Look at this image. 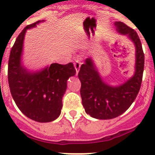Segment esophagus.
<instances>
[{
	"label": "esophagus",
	"mask_w": 155,
	"mask_h": 155,
	"mask_svg": "<svg viewBox=\"0 0 155 155\" xmlns=\"http://www.w3.org/2000/svg\"><path fill=\"white\" fill-rule=\"evenodd\" d=\"M74 66H75V69H76V75H78V73H79V69H80V66H81V63L79 62V60H76V61H75Z\"/></svg>",
	"instance_id": "obj_1"
}]
</instances>
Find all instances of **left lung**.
Returning a JSON list of instances; mask_svg holds the SVG:
<instances>
[{"mask_svg": "<svg viewBox=\"0 0 155 155\" xmlns=\"http://www.w3.org/2000/svg\"><path fill=\"white\" fill-rule=\"evenodd\" d=\"M115 25L135 46V72L125 83L112 86L102 80L92 58L85 60L78 74L82 105L86 113L98 119H111L124 113L136 99L142 81L144 54L138 34L122 22L116 21Z\"/></svg>", "mask_w": 155, "mask_h": 155, "instance_id": "8db88e82", "label": "left lung"}]
</instances>
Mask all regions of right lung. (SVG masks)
Masks as SVG:
<instances>
[{"label": "right lung", "mask_w": 155, "mask_h": 155, "mask_svg": "<svg viewBox=\"0 0 155 155\" xmlns=\"http://www.w3.org/2000/svg\"><path fill=\"white\" fill-rule=\"evenodd\" d=\"M42 21L27 26L16 39L8 61V83L13 99L23 114L38 122H50L60 116L67 80L76 72L72 63H52L33 73L21 64L26 31Z\"/></svg>", "instance_id": "right-lung-1"}]
</instances>
